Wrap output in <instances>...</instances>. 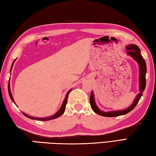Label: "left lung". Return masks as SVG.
<instances>
[{
	"label": "left lung",
	"mask_w": 156,
	"mask_h": 156,
	"mask_svg": "<svg viewBox=\"0 0 156 156\" xmlns=\"http://www.w3.org/2000/svg\"><path fill=\"white\" fill-rule=\"evenodd\" d=\"M126 50H127V54L130 55L133 59L137 62L139 66V93L138 94L136 98H135L133 103L128 108H126L124 110L122 111H109V112H105V111L100 110L97 107L95 103L94 96V93L92 91L90 98V102L91 107H92V110L94 111L96 113L100 115L104 116V117H117L123 115L127 114L128 113L130 112V111L133 109V108L136 107V105L139 102L140 98H141L143 95V91L145 89L146 86V73H147V66L145 60L143 59V56L140 54V50L139 47L136 45H134V44H130V45H127L126 47Z\"/></svg>",
	"instance_id": "1"
}]
</instances>
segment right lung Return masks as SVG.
<instances>
[{"label":"right lung","mask_w":156,"mask_h":156,"mask_svg":"<svg viewBox=\"0 0 156 156\" xmlns=\"http://www.w3.org/2000/svg\"><path fill=\"white\" fill-rule=\"evenodd\" d=\"M15 60L13 62L12 65H11V70L12 69V66H13V63H14ZM70 91H71V90H69V92H67L66 96V97H65V99L64 100V101H63V102H62V105L60 108L59 110L58 111L57 113H55L54 115L50 116V117H32V116L28 115H26V114L24 113H23V115H25L26 117H28V118H30V119H37V120H40V121H48V120H51V119H55V118H58V117H59L60 116H61L62 115V114L64 113V111H65V109H66V103H67V98H68L69 94V92H70ZM8 92H9V94L10 98L11 99V101H12L14 102V103H15V101H14V100H13V96H12V94H11V92L9 83L8 84ZM15 104H16V103H15Z\"/></svg>","instance_id":"obj_1"}]
</instances>
